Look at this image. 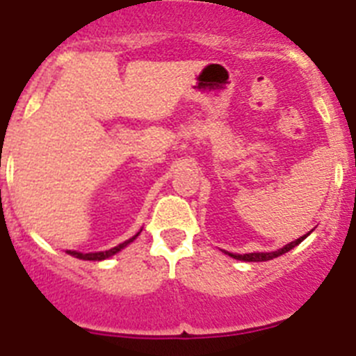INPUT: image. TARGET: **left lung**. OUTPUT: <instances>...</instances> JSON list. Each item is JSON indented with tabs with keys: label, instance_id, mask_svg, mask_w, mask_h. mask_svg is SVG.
I'll list each match as a JSON object with an SVG mask.
<instances>
[{
	"label": "left lung",
	"instance_id": "obj_1",
	"mask_svg": "<svg viewBox=\"0 0 356 356\" xmlns=\"http://www.w3.org/2000/svg\"><path fill=\"white\" fill-rule=\"evenodd\" d=\"M308 235V234H307ZM305 235V237H307ZM305 237H300L296 238L294 242H291V244H287V246H284L282 250L278 251H273V253H248V254H234V253H228L229 257H234V259L237 260H246V262H264V260H271V259H276V257H280V254L287 253V251H291L292 248H296L298 244H300L301 241H303Z\"/></svg>",
	"mask_w": 356,
	"mask_h": 356
}]
</instances>
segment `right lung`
<instances>
[{"label": "right lung", "mask_w": 356, "mask_h": 356, "mask_svg": "<svg viewBox=\"0 0 356 356\" xmlns=\"http://www.w3.org/2000/svg\"><path fill=\"white\" fill-rule=\"evenodd\" d=\"M137 235H134L131 238H128V241H124L122 244H119V246L112 248V250H108V251H99V253H76V251H69V254H72V257H76V259H81V260H105V259H108V257H112V254L118 253V251H121L124 246H128L131 241H135V237H137Z\"/></svg>", "instance_id": "add662e5"}]
</instances>
